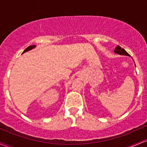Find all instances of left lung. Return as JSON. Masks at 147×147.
Here are the masks:
<instances>
[{
	"label": "left lung",
	"mask_w": 147,
	"mask_h": 147,
	"mask_svg": "<svg viewBox=\"0 0 147 147\" xmlns=\"http://www.w3.org/2000/svg\"><path fill=\"white\" fill-rule=\"evenodd\" d=\"M114 52H115V53L119 54V55H126V56H130L129 54L128 53V52H126L124 49L121 48L119 45H117V46L116 47L115 49Z\"/></svg>",
	"instance_id": "obj_1"
}]
</instances>
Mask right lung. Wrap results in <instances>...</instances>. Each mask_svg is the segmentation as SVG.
I'll return each mask as SVG.
<instances>
[{"label":"right lung","instance_id":"obj_1","mask_svg":"<svg viewBox=\"0 0 147 147\" xmlns=\"http://www.w3.org/2000/svg\"><path fill=\"white\" fill-rule=\"evenodd\" d=\"M34 47H35V45H30V46L28 47V48H27L26 49H25V50H24V52H23V53H24V52H28V51H29V50H32V49L34 48Z\"/></svg>","mask_w":147,"mask_h":147}]
</instances>
